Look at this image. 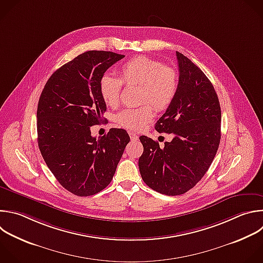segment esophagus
<instances>
[{
  "instance_id": "esophagus-1",
  "label": "esophagus",
  "mask_w": 263,
  "mask_h": 263,
  "mask_svg": "<svg viewBox=\"0 0 263 263\" xmlns=\"http://www.w3.org/2000/svg\"><path fill=\"white\" fill-rule=\"evenodd\" d=\"M129 135H130V138L132 141H136L138 139V135L135 134V133H132V132H129Z\"/></svg>"
}]
</instances>
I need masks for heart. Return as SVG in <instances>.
<instances>
[{
	"label": "heart",
	"instance_id": "b5f03b06",
	"mask_svg": "<svg viewBox=\"0 0 263 263\" xmlns=\"http://www.w3.org/2000/svg\"><path fill=\"white\" fill-rule=\"evenodd\" d=\"M123 83L128 86L140 85V103L151 104L157 111H164L176 99L179 76L176 70L159 61L146 57L131 59L121 67L120 77L104 73L100 78V94L108 106L119 104ZM152 106L124 109L117 115L116 120L129 130H141L154 117Z\"/></svg>",
	"mask_w": 263,
	"mask_h": 263
}]
</instances>
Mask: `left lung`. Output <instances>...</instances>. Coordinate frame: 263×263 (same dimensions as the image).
<instances>
[{
    "label": "left lung",
    "instance_id": "left-lung-1",
    "mask_svg": "<svg viewBox=\"0 0 263 263\" xmlns=\"http://www.w3.org/2000/svg\"><path fill=\"white\" fill-rule=\"evenodd\" d=\"M177 58L178 94L155 125L159 133L173 138L160 147L152 138L139 137L141 178L149 188L168 196L186 193L203 178L221 139V107L212 82L183 53L177 51Z\"/></svg>",
    "mask_w": 263,
    "mask_h": 263
}]
</instances>
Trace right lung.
I'll use <instances>...</instances> for the list:
<instances>
[{
	"label": "right lung",
	"instance_id": "right-lung-1",
	"mask_svg": "<svg viewBox=\"0 0 263 263\" xmlns=\"http://www.w3.org/2000/svg\"><path fill=\"white\" fill-rule=\"evenodd\" d=\"M125 55L90 50L59 68L47 80L37 108V134L41 155L58 182L77 196H91L106 188L130 137L111 128L99 138L91 127L106 111L99 82Z\"/></svg>",
	"mask_w": 263,
	"mask_h": 263
}]
</instances>
